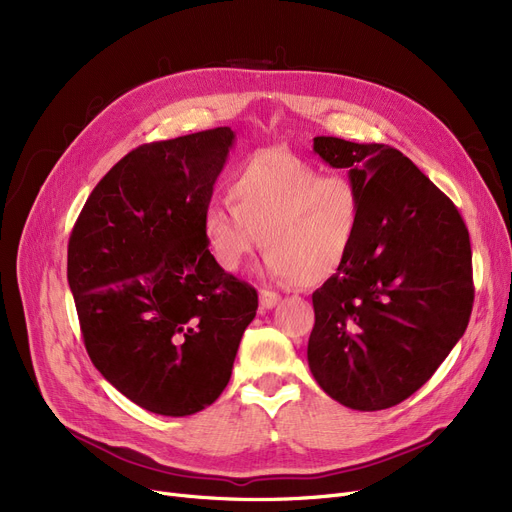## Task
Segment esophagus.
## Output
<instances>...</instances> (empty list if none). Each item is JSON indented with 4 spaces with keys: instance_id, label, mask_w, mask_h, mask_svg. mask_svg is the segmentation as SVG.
<instances>
[{
    "instance_id": "obj_1",
    "label": "esophagus",
    "mask_w": 512,
    "mask_h": 512,
    "mask_svg": "<svg viewBox=\"0 0 512 512\" xmlns=\"http://www.w3.org/2000/svg\"><path fill=\"white\" fill-rule=\"evenodd\" d=\"M278 303H280V294H278V292L267 290V288H261V290H259V307H261V311H270V309H274Z\"/></svg>"
}]
</instances>
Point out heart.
<instances>
[{"label": "heart", "instance_id": "obj_1", "mask_svg": "<svg viewBox=\"0 0 512 512\" xmlns=\"http://www.w3.org/2000/svg\"><path fill=\"white\" fill-rule=\"evenodd\" d=\"M232 205L207 203L203 232L211 259L238 272L259 247L272 278L315 286L351 257L363 220V195L351 178L324 174L282 149L251 155L228 182Z\"/></svg>", "mask_w": 512, "mask_h": 512}]
</instances>
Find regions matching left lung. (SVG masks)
<instances>
[{"label": "left lung", "instance_id": "obj_1", "mask_svg": "<svg viewBox=\"0 0 512 512\" xmlns=\"http://www.w3.org/2000/svg\"><path fill=\"white\" fill-rule=\"evenodd\" d=\"M363 195L357 245L313 292L307 359L340 405L382 411L417 392L467 330L471 242L459 209L398 149L315 137Z\"/></svg>", "mask_w": 512, "mask_h": 512}]
</instances>
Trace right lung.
<instances>
[{"mask_svg":"<svg viewBox=\"0 0 512 512\" xmlns=\"http://www.w3.org/2000/svg\"><path fill=\"white\" fill-rule=\"evenodd\" d=\"M234 132L141 145L93 188L68 242L85 348L134 405L166 417L209 407L230 382L257 290L209 255L203 211Z\"/></svg>","mask_w":512,"mask_h":512,"instance_id":"add662e5","label":"right lung"}]
</instances>
